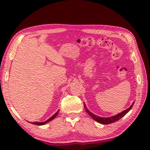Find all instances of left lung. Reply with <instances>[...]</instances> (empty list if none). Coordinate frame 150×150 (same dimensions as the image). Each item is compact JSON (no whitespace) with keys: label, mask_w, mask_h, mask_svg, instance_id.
<instances>
[{"label":"left lung","mask_w":150,"mask_h":150,"mask_svg":"<svg viewBox=\"0 0 150 150\" xmlns=\"http://www.w3.org/2000/svg\"><path fill=\"white\" fill-rule=\"evenodd\" d=\"M134 102L132 103V104L130 106V108L126 109L125 110L122 111V112L115 115H114V116L110 117H100L99 116H97V115H96L95 114H92L87 109L86 106H85V104H84V108L85 109V110H86V112L88 113V114L90 115V116L92 117V118L93 119V120H95L97 122H99L100 124H102V125H109V124L113 123V122L117 121L121 118H122L123 116H125V115L131 109L132 106H133V105H134Z\"/></svg>","instance_id":"obj_1"}]
</instances>
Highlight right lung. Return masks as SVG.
<instances>
[{"mask_svg":"<svg viewBox=\"0 0 150 150\" xmlns=\"http://www.w3.org/2000/svg\"><path fill=\"white\" fill-rule=\"evenodd\" d=\"M59 112V110H58L57 112L55 113L52 117H50L49 119H48V120L47 121H46L45 122H32V124H33V125H45V124H46V123H47V122H48L49 121H51L52 120V119H53L54 118H55V117L57 116V115H58V113Z\"/></svg>","mask_w":150,"mask_h":150,"instance_id":"add662e5","label":"right lung"}]
</instances>
